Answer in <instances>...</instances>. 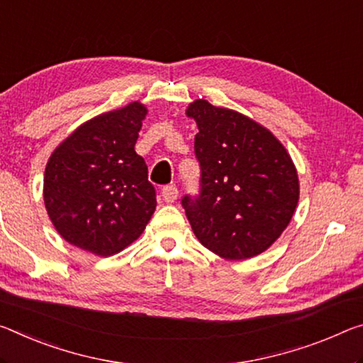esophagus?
Returning a JSON list of instances; mask_svg holds the SVG:
<instances>
[{
	"label": "esophagus",
	"mask_w": 363,
	"mask_h": 363,
	"mask_svg": "<svg viewBox=\"0 0 363 363\" xmlns=\"http://www.w3.org/2000/svg\"><path fill=\"white\" fill-rule=\"evenodd\" d=\"M177 195H179V191H177L176 186H164L161 189V197L166 203L174 202V200H177Z\"/></svg>",
	"instance_id": "1"
}]
</instances>
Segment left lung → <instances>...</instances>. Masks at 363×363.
Instances as JSON below:
<instances>
[{
    "label": "left lung",
    "mask_w": 363,
    "mask_h": 363,
    "mask_svg": "<svg viewBox=\"0 0 363 363\" xmlns=\"http://www.w3.org/2000/svg\"><path fill=\"white\" fill-rule=\"evenodd\" d=\"M200 194L182 206L200 244L226 260L262 254L283 234L298 202V177L276 137L228 108L195 100Z\"/></svg>",
    "instance_id": "obj_1"
}]
</instances>
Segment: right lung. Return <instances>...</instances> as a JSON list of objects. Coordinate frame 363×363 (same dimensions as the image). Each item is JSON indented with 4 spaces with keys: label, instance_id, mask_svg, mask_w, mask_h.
<instances>
[{
    "label": "right lung",
    "instance_id": "add662e5",
    "mask_svg": "<svg viewBox=\"0 0 363 363\" xmlns=\"http://www.w3.org/2000/svg\"><path fill=\"white\" fill-rule=\"evenodd\" d=\"M145 114L139 101L103 113L51 153L45 206L69 244L109 257L134 242L150 221L157 192L145 160L134 150Z\"/></svg>",
    "mask_w": 363,
    "mask_h": 363
}]
</instances>
